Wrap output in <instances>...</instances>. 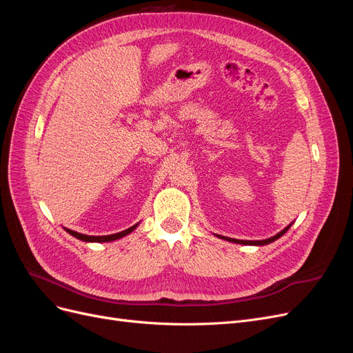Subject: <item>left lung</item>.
I'll return each mask as SVG.
<instances>
[{
  "label": "left lung",
  "instance_id": "left-lung-1",
  "mask_svg": "<svg viewBox=\"0 0 353 353\" xmlns=\"http://www.w3.org/2000/svg\"><path fill=\"white\" fill-rule=\"evenodd\" d=\"M292 227V223L288 227H285L283 231H280L279 234H275L274 237H271V239H266V240H254V241H250V240H237V239H230V237H222V236H218V237H221V239H223V240H227V241H232V243H237V244H245V245H265V244H270V243H272V241H275L276 239H280L281 236H284V234L287 232V230Z\"/></svg>",
  "mask_w": 353,
  "mask_h": 353
}]
</instances>
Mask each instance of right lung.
<instances>
[{"instance_id": "1", "label": "right lung", "mask_w": 353, "mask_h": 353, "mask_svg": "<svg viewBox=\"0 0 353 353\" xmlns=\"http://www.w3.org/2000/svg\"><path fill=\"white\" fill-rule=\"evenodd\" d=\"M138 227V223H135V225H132L131 228H128L125 231H121V232H116V234H110V236H85V234H81V232H77L73 230H69V228H65L70 236L77 237L82 241H88V243H105V241H113V240H117V239H122L125 236H128V234L132 232L135 228Z\"/></svg>"}]
</instances>
